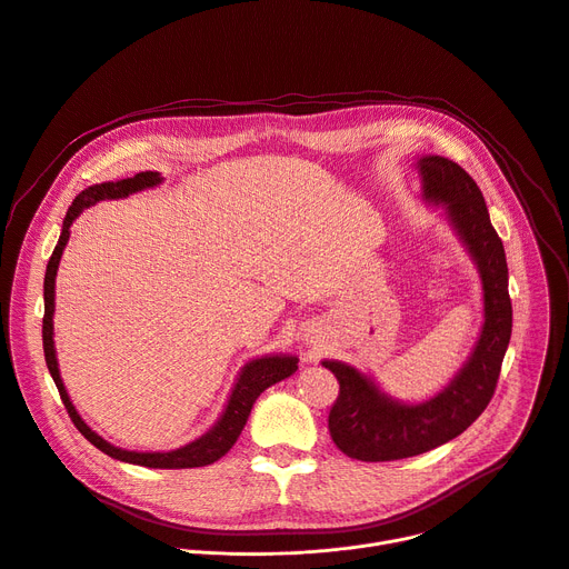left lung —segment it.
I'll return each mask as SVG.
<instances>
[{
	"instance_id": "obj_1",
	"label": "left lung",
	"mask_w": 569,
	"mask_h": 569,
	"mask_svg": "<svg viewBox=\"0 0 569 569\" xmlns=\"http://www.w3.org/2000/svg\"><path fill=\"white\" fill-rule=\"evenodd\" d=\"M418 166L425 197L447 206L451 224L477 261L486 322L470 360L456 379L438 397L416 406L390 399L351 366L325 360L322 366L340 386L329 410V433L342 453L366 462L418 456L468 429L495 395L512 331L506 253L490 224L479 186L458 163L442 157H425Z\"/></svg>"
}]
</instances>
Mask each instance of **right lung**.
<instances>
[{
  "label": "right lung",
  "mask_w": 569,
  "mask_h": 569,
  "mask_svg": "<svg viewBox=\"0 0 569 569\" xmlns=\"http://www.w3.org/2000/svg\"><path fill=\"white\" fill-rule=\"evenodd\" d=\"M161 183L159 172H140L131 179H122V181H109V183H99V186H90L86 188L81 194H77V199L72 201V206L68 209V216L63 220V231L59 238V244L54 247V253H51L49 263H47V272H44V318H42V349H44V360L51 379H54L61 401L68 408V416L74 422V427L79 429V433L92 442L99 451L109 453L111 458H118L122 462H133V465H142V468H161V470H183V468H203V465H211L216 460H220L238 440L240 431L247 425V418L251 412L253 401L258 399L266 388L274 386L277 381L290 377L297 370V358L295 356H266V358H256L251 363H247L238 377V383L231 392V399L227 403L224 416L220 418V422L206 433L199 440L174 449V451H157V453H142V451H127L120 447H113L111 442H107L104 438H99L81 418L79 412L74 410L66 386L61 381L59 375V363H57V351H54V322H51V316H54V279H57V270H59V261L63 247L70 238V227L77 220V216L81 211H86L88 206L101 201V199H120L127 197L136 190L142 188H151Z\"/></svg>",
  "instance_id": "obj_1"
}]
</instances>
